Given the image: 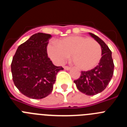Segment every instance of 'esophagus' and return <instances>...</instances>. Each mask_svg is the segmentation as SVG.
Listing matches in <instances>:
<instances>
[{"instance_id":"1","label":"esophagus","mask_w":127,"mask_h":127,"mask_svg":"<svg viewBox=\"0 0 127 127\" xmlns=\"http://www.w3.org/2000/svg\"><path fill=\"white\" fill-rule=\"evenodd\" d=\"M64 69H65V70H70V69H71L70 67H69V66H64Z\"/></svg>"}]
</instances>
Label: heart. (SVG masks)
<instances>
[{
    "instance_id": "1",
    "label": "heart",
    "mask_w": 127,
    "mask_h": 127,
    "mask_svg": "<svg viewBox=\"0 0 127 127\" xmlns=\"http://www.w3.org/2000/svg\"><path fill=\"white\" fill-rule=\"evenodd\" d=\"M48 55L59 64L64 62L71 55L73 64L80 70L93 69L102 57L101 47L95 40L83 36H70L58 42H50L47 47Z\"/></svg>"
}]
</instances>
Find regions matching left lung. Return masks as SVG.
<instances>
[{"label": "left lung", "instance_id": "obj_1", "mask_svg": "<svg viewBox=\"0 0 127 127\" xmlns=\"http://www.w3.org/2000/svg\"><path fill=\"white\" fill-rule=\"evenodd\" d=\"M89 34L97 41L102 49V57L98 65L88 71H81L80 77L74 81L77 88L87 95H94L102 92L108 85L114 72L111 51L106 44L96 35Z\"/></svg>", "mask_w": 127, "mask_h": 127}]
</instances>
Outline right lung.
Wrapping results in <instances>:
<instances>
[{"mask_svg": "<svg viewBox=\"0 0 127 127\" xmlns=\"http://www.w3.org/2000/svg\"><path fill=\"white\" fill-rule=\"evenodd\" d=\"M50 34L35 33L18 48L11 62L14 85L20 92L33 99L51 93L56 76L62 67L53 64L47 53Z\"/></svg>", "mask_w": 127, "mask_h": 127, "instance_id": "1", "label": "right lung"}]
</instances>
